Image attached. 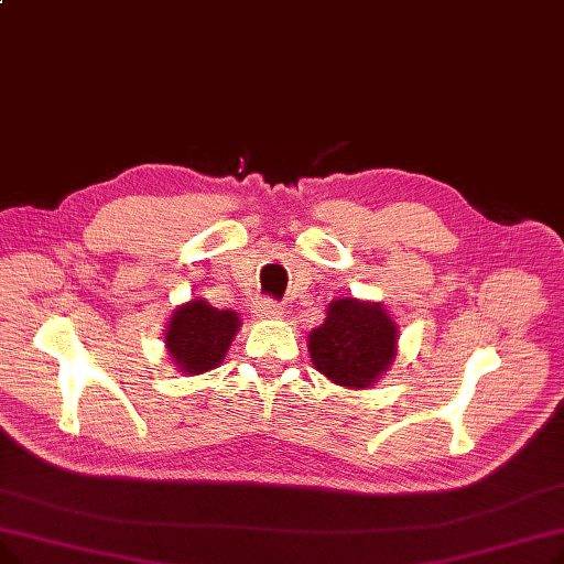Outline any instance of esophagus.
Segmentation results:
<instances>
[{
  "mask_svg": "<svg viewBox=\"0 0 564 564\" xmlns=\"http://www.w3.org/2000/svg\"><path fill=\"white\" fill-rule=\"evenodd\" d=\"M258 317H281L283 315V306L274 300H262L256 304V311H253Z\"/></svg>",
  "mask_w": 564,
  "mask_h": 564,
  "instance_id": "obj_1",
  "label": "esophagus"
}]
</instances>
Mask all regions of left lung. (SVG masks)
Wrapping results in <instances>:
<instances>
[{
  "instance_id": "left-lung-1",
  "label": "left lung",
  "mask_w": 564,
  "mask_h": 564,
  "mask_svg": "<svg viewBox=\"0 0 564 564\" xmlns=\"http://www.w3.org/2000/svg\"><path fill=\"white\" fill-rule=\"evenodd\" d=\"M397 338L399 327L382 304L346 297L327 306L325 323L308 334V352L332 382L364 389L397 359Z\"/></svg>"
}]
</instances>
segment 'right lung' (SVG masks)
<instances>
[{
    "instance_id": "1",
    "label": "right lung",
    "mask_w": 564,
    "mask_h": 564,
    "mask_svg": "<svg viewBox=\"0 0 564 564\" xmlns=\"http://www.w3.org/2000/svg\"><path fill=\"white\" fill-rule=\"evenodd\" d=\"M239 325L235 311H218L205 300H191L167 321L165 348L180 373L198 376L224 361Z\"/></svg>"
}]
</instances>
